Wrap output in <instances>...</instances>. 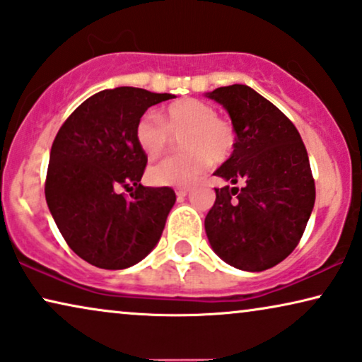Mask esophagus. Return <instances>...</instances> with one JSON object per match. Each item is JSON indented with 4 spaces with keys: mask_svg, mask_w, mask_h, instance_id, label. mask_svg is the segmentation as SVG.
Instances as JSON below:
<instances>
[{
    "mask_svg": "<svg viewBox=\"0 0 362 362\" xmlns=\"http://www.w3.org/2000/svg\"><path fill=\"white\" fill-rule=\"evenodd\" d=\"M175 194H177L178 199H184V197L189 194V187H180V189L175 190Z\"/></svg>",
    "mask_w": 362,
    "mask_h": 362,
    "instance_id": "obj_1",
    "label": "esophagus"
}]
</instances>
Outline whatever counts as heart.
<instances>
[{"label":"heart","mask_w":362,"mask_h":362,"mask_svg":"<svg viewBox=\"0 0 362 362\" xmlns=\"http://www.w3.org/2000/svg\"><path fill=\"white\" fill-rule=\"evenodd\" d=\"M180 141L185 153L165 158L147 170V180L158 187H185L195 182L211 160L223 163L237 147V129L216 109L200 99L187 98L173 103L158 120L144 114L136 124V141L148 158H157Z\"/></svg>","instance_id":"b5f03b06"}]
</instances>
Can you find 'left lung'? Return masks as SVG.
Here are the masks:
<instances>
[{
	"label": "left lung",
	"instance_id": "obj_1",
	"mask_svg": "<svg viewBox=\"0 0 362 362\" xmlns=\"http://www.w3.org/2000/svg\"><path fill=\"white\" fill-rule=\"evenodd\" d=\"M209 98L228 110L237 129L233 156L214 175L243 187L215 189L206 237L231 267L263 272L296 248L315 206L306 147L295 124L248 86L218 88Z\"/></svg>",
	"mask_w": 362,
	"mask_h": 362
}]
</instances>
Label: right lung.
Wrapping results in <instances>:
<instances>
[{
    "mask_svg": "<svg viewBox=\"0 0 362 362\" xmlns=\"http://www.w3.org/2000/svg\"><path fill=\"white\" fill-rule=\"evenodd\" d=\"M172 98L139 88L100 90L66 119L52 142L47 206L69 248L94 267H132L160 240L175 192L141 184L147 156L136 124L151 105ZM120 188L132 189V197Z\"/></svg>",
    "mask_w": 362,
    "mask_h": 362,
    "instance_id": "obj_1",
    "label": "right lung"
}]
</instances>
